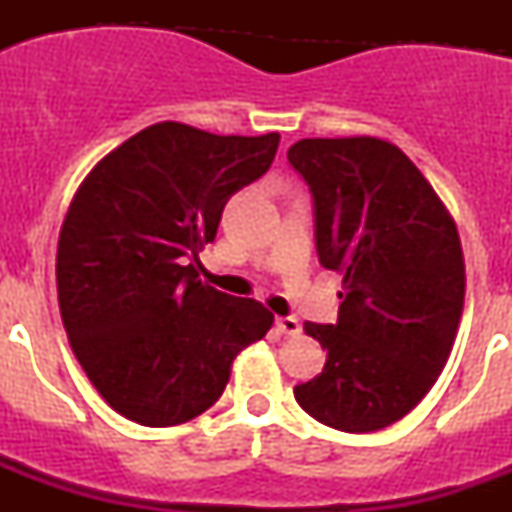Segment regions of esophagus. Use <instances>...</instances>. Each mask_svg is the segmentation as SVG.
<instances>
[{
	"label": "esophagus",
	"mask_w": 512,
	"mask_h": 512,
	"mask_svg": "<svg viewBox=\"0 0 512 512\" xmlns=\"http://www.w3.org/2000/svg\"><path fill=\"white\" fill-rule=\"evenodd\" d=\"M277 330L282 336H297L302 330V325L300 320L292 318V315H282V318H277Z\"/></svg>",
	"instance_id": "obj_1"
}]
</instances>
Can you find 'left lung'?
I'll return each mask as SVG.
<instances>
[{
	"label": "left lung",
	"instance_id": "obj_1",
	"mask_svg": "<svg viewBox=\"0 0 512 512\" xmlns=\"http://www.w3.org/2000/svg\"><path fill=\"white\" fill-rule=\"evenodd\" d=\"M287 158L310 187L320 264L343 277L336 323H305L328 359L295 400L338 431H379L428 395L454 346L467 284L454 217L387 140L305 138Z\"/></svg>",
	"mask_w": 512,
	"mask_h": 512
}]
</instances>
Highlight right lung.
Returning <instances> with one entry per match:
<instances>
[{
  "mask_svg": "<svg viewBox=\"0 0 512 512\" xmlns=\"http://www.w3.org/2000/svg\"><path fill=\"white\" fill-rule=\"evenodd\" d=\"M279 133L140 130L89 171L58 235L63 328L112 410L148 428L197 418L274 315L197 274L225 202L269 171Z\"/></svg>",
  "mask_w": 512,
  "mask_h": 512,
  "instance_id": "1",
  "label": "right lung"
}]
</instances>
